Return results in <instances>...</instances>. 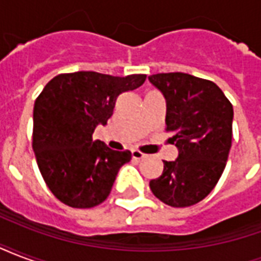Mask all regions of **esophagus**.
<instances>
[{
	"label": "esophagus",
	"instance_id": "1",
	"mask_svg": "<svg viewBox=\"0 0 261 261\" xmlns=\"http://www.w3.org/2000/svg\"><path fill=\"white\" fill-rule=\"evenodd\" d=\"M131 156H133V159H136V161H140V159L145 158V153H142L141 151H137V149H133L131 151Z\"/></svg>",
	"mask_w": 261,
	"mask_h": 261
}]
</instances>
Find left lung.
Masks as SVG:
<instances>
[{"mask_svg":"<svg viewBox=\"0 0 261 261\" xmlns=\"http://www.w3.org/2000/svg\"><path fill=\"white\" fill-rule=\"evenodd\" d=\"M151 84L166 99V131L179 149L149 181L153 196L170 207H190L211 193L232 145L233 108L213 81L185 72L153 74Z\"/></svg>","mask_w":261,"mask_h":261,"instance_id":"8db88e82","label":"left lung"}]
</instances>
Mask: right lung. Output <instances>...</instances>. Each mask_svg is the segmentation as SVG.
<instances>
[{
  "label": "right lung",
  "instance_id": "obj_1",
  "mask_svg": "<svg viewBox=\"0 0 261 261\" xmlns=\"http://www.w3.org/2000/svg\"><path fill=\"white\" fill-rule=\"evenodd\" d=\"M145 78L93 71L60 74L36 97L32 147L43 179L63 204L92 208L108 198L131 152L113 151L93 141L92 134L112 117L117 97L141 86Z\"/></svg>",
  "mask_w": 261,
  "mask_h": 261
}]
</instances>
